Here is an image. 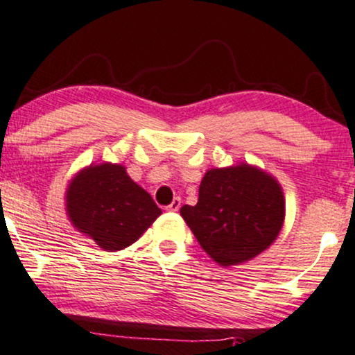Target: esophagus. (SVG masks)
<instances>
[{
    "label": "esophagus",
    "mask_w": 355,
    "mask_h": 355,
    "mask_svg": "<svg viewBox=\"0 0 355 355\" xmlns=\"http://www.w3.org/2000/svg\"><path fill=\"white\" fill-rule=\"evenodd\" d=\"M180 205H182V202H180V198H175L172 203L168 205V207L165 208L166 211H178V208H180Z\"/></svg>",
    "instance_id": "1"
}]
</instances>
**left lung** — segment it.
<instances>
[{"label": "left lung", "instance_id": "1", "mask_svg": "<svg viewBox=\"0 0 355 355\" xmlns=\"http://www.w3.org/2000/svg\"><path fill=\"white\" fill-rule=\"evenodd\" d=\"M182 218L215 263L230 268L268 250L284 225L279 182L245 164L210 168L200 183L198 203L183 205Z\"/></svg>", "mask_w": 355, "mask_h": 355}]
</instances>
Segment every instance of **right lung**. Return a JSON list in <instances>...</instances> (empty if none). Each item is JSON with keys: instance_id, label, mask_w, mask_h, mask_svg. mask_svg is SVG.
Listing matches in <instances>:
<instances>
[{"instance_id": "obj_1", "label": "right lung", "mask_w": 355, "mask_h": 355, "mask_svg": "<svg viewBox=\"0 0 355 355\" xmlns=\"http://www.w3.org/2000/svg\"><path fill=\"white\" fill-rule=\"evenodd\" d=\"M67 218L104 251L130 246L162 215L150 195L127 175L123 165L91 164L66 189Z\"/></svg>"}]
</instances>
